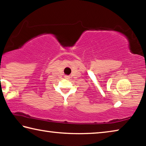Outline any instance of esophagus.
<instances>
[{
	"label": "esophagus",
	"instance_id": "34e87169",
	"mask_svg": "<svg viewBox=\"0 0 146 146\" xmlns=\"http://www.w3.org/2000/svg\"><path fill=\"white\" fill-rule=\"evenodd\" d=\"M64 77H65L66 79H70V76H65Z\"/></svg>",
	"mask_w": 146,
	"mask_h": 146
}]
</instances>
